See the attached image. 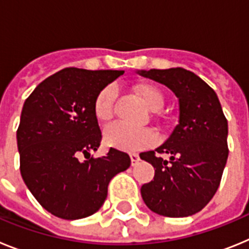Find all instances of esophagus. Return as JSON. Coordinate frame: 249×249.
Returning <instances> with one entry per match:
<instances>
[{
	"label": "esophagus",
	"instance_id": "34e87169",
	"mask_svg": "<svg viewBox=\"0 0 249 249\" xmlns=\"http://www.w3.org/2000/svg\"><path fill=\"white\" fill-rule=\"evenodd\" d=\"M129 157H131L132 166H136L138 163V160H140V156L137 153H129Z\"/></svg>",
	"mask_w": 249,
	"mask_h": 249
}]
</instances>
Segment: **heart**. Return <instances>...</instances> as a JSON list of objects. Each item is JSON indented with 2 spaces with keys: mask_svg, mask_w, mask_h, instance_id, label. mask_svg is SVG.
Here are the masks:
<instances>
[{
  "mask_svg": "<svg viewBox=\"0 0 249 249\" xmlns=\"http://www.w3.org/2000/svg\"><path fill=\"white\" fill-rule=\"evenodd\" d=\"M135 92L147 108L158 111L163 107L164 96L157 86L151 83H140L135 86ZM117 89L113 85L106 86L94 98V116L100 122H107L113 116L114 101ZM105 143L121 151H138L151 146L155 142V135L147 128H133L123 123H112L103 132Z\"/></svg>",
  "mask_w": 249,
  "mask_h": 249,
  "instance_id": "heart-1",
  "label": "heart"
}]
</instances>
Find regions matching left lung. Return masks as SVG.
Returning a JSON list of instances; mask_svg holds the SVG:
<instances>
[{
	"mask_svg": "<svg viewBox=\"0 0 249 249\" xmlns=\"http://www.w3.org/2000/svg\"><path fill=\"white\" fill-rule=\"evenodd\" d=\"M167 86L178 98L179 116L168 140L155 151L140 153L155 168L153 181L141 187L152 212L188 217L212 199L228 158V123L215 92L182 67L137 71ZM167 153L169 160L160 154Z\"/></svg>",
	"mask_w": 249,
	"mask_h": 249,
	"instance_id": "8db88e82",
	"label": "left lung"
}]
</instances>
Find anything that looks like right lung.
Masks as SVG:
<instances>
[{
  "instance_id": "add662e5",
  "label": "right lung",
  "mask_w": 249,
  "mask_h": 249,
  "mask_svg": "<svg viewBox=\"0 0 249 249\" xmlns=\"http://www.w3.org/2000/svg\"><path fill=\"white\" fill-rule=\"evenodd\" d=\"M123 72L63 68L25 101L17 129L21 176L38 203L58 218L97 212L109 181L131 166L129 156L114 148L103 157H89L102 140L94 98Z\"/></svg>"
}]
</instances>
